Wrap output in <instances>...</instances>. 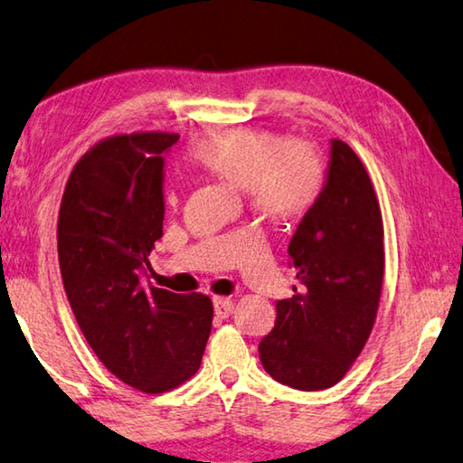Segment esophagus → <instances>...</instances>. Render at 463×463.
<instances>
[{"label":"esophagus","mask_w":463,"mask_h":463,"mask_svg":"<svg viewBox=\"0 0 463 463\" xmlns=\"http://www.w3.org/2000/svg\"><path fill=\"white\" fill-rule=\"evenodd\" d=\"M232 309H234V303H232L231 298H224V297H216L214 298V313L218 315L220 319L229 317V315L232 313Z\"/></svg>","instance_id":"esophagus-1"}]
</instances>
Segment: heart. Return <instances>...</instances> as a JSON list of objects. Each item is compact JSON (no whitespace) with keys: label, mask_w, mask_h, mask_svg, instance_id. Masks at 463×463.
<instances>
[{"label":"heart","mask_w":463,"mask_h":463,"mask_svg":"<svg viewBox=\"0 0 463 463\" xmlns=\"http://www.w3.org/2000/svg\"><path fill=\"white\" fill-rule=\"evenodd\" d=\"M192 158L210 177L245 192L249 208L274 222L307 214L326 183L324 160L309 142L269 128L214 131L192 146Z\"/></svg>","instance_id":"obj_1"}]
</instances>
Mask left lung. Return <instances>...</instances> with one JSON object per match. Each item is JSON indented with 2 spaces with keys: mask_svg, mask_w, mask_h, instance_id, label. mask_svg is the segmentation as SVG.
<instances>
[{
  "mask_svg": "<svg viewBox=\"0 0 463 463\" xmlns=\"http://www.w3.org/2000/svg\"><path fill=\"white\" fill-rule=\"evenodd\" d=\"M288 258L298 288L276 303V326L260 342L261 364L295 390H327L369 340L385 271L377 194L342 139H332L326 187L300 220Z\"/></svg>",
  "mask_w": 463,
  "mask_h": 463,
  "instance_id": "left-lung-1",
  "label": "left lung"
}]
</instances>
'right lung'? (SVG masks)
<instances>
[{"instance_id":"obj_1","label":"right lung","mask_w":463,"mask_h":463,"mask_svg":"<svg viewBox=\"0 0 463 463\" xmlns=\"http://www.w3.org/2000/svg\"><path fill=\"white\" fill-rule=\"evenodd\" d=\"M177 134L136 131L94 144L65 183L57 218L63 288L86 342L123 383L171 392L200 369L212 300L146 280L163 237V154Z\"/></svg>"}]
</instances>
